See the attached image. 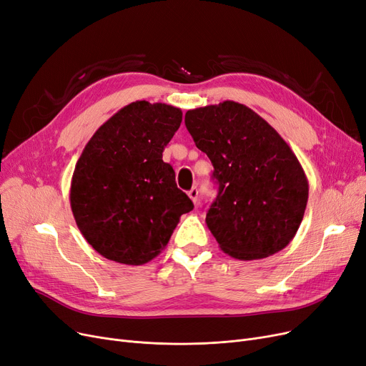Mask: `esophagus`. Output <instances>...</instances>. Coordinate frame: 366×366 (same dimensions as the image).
<instances>
[{
    "mask_svg": "<svg viewBox=\"0 0 366 366\" xmlns=\"http://www.w3.org/2000/svg\"><path fill=\"white\" fill-rule=\"evenodd\" d=\"M188 197L192 199L194 203H197V199H199V189H197L196 187L189 189V192H188Z\"/></svg>",
    "mask_w": 366,
    "mask_h": 366,
    "instance_id": "esophagus-1",
    "label": "esophagus"
}]
</instances>
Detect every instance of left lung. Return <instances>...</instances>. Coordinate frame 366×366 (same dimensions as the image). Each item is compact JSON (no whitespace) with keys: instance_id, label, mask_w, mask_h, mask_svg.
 Segmentation results:
<instances>
[{"instance_id":"1","label":"left lung","mask_w":366,"mask_h":366,"mask_svg":"<svg viewBox=\"0 0 366 366\" xmlns=\"http://www.w3.org/2000/svg\"><path fill=\"white\" fill-rule=\"evenodd\" d=\"M187 130L209 157L218 194L206 224L237 260H259L295 237L308 202V179L274 127L245 104L222 102L188 110Z\"/></svg>"}]
</instances>
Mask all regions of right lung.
Returning <instances> with one entry per match:
<instances>
[{
    "instance_id": "right-lung-1",
    "label": "right lung",
    "mask_w": 366,
    "mask_h": 366,
    "mask_svg": "<svg viewBox=\"0 0 366 366\" xmlns=\"http://www.w3.org/2000/svg\"><path fill=\"white\" fill-rule=\"evenodd\" d=\"M182 110L127 104L94 133L76 163L70 204L86 242L103 257L139 266L160 254L193 202L174 182L163 151Z\"/></svg>"
}]
</instances>
